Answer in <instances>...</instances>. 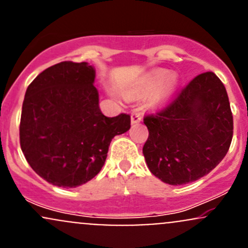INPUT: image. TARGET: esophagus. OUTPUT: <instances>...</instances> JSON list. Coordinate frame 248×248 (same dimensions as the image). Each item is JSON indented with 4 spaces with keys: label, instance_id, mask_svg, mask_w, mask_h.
<instances>
[{
    "label": "esophagus",
    "instance_id": "esophagus-1",
    "mask_svg": "<svg viewBox=\"0 0 248 248\" xmlns=\"http://www.w3.org/2000/svg\"><path fill=\"white\" fill-rule=\"evenodd\" d=\"M131 121L132 124H139L140 121H141V114L138 113V111H133L132 115H131Z\"/></svg>",
    "mask_w": 248,
    "mask_h": 248
}]
</instances>
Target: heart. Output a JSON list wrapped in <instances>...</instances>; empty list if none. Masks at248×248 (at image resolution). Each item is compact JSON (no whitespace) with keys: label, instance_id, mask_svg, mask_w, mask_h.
<instances>
[{"label":"heart","instance_id":"heart-1","mask_svg":"<svg viewBox=\"0 0 248 248\" xmlns=\"http://www.w3.org/2000/svg\"><path fill=\"white\" fill-rule=\"evenodd\" d=\"M168 76L169 72L166 71V70H155V71L151 72V74L148 75V77L146 78V87L157 88L159 85L163 84V98H165L166 96L170 95L177 85L176 77L171 76L168 78Z\"/></svg>","mask_w":248,"mask_h":248}]
</instances>
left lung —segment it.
<instances>
[{
    "mask_svg": "<svg viewBox=\"0 0 248 248\" xmlns=\"http://www.w3.org/2000/svg\"><path fill=\"white\" fill-rule=\"evenodd\" d=\"M144 124L146 164L170 186L209 173L227 155L233 138L227 91L214 72L195 77L165 108L146 115Z\"/></svg>",
    "mask_w": 248,
    "mask_h": 248,
    "instance_id": "1",
    "label": "left lung"
}]
</instances>
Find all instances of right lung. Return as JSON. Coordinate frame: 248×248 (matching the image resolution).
<instances>
[{
    "mask_svg": "<svg viewBox=\"0 0 248 248\" xmlns=\"http://www.w3.org/2000/svg\"><path fill=\"white\" fill-rule=\"evenodd\" d=\"M88 62H62L28 85L20 121V145L41 178L61 187L93 179L106 161L115 135L131 128V116L107 117Z\"/></svg>",
    "mask_w": 248,
    "mask_h": 248,
    "instance_id": "1",
    "label": "right lung"
}]
</instances>
